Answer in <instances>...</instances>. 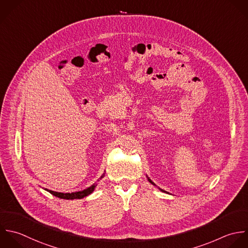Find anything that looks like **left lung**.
Wrapping results in <instances>:
<instances>
[{
    "mask_svg": "<svg viewBox=\"0 0 248 248\" xmlns=\"http://www.w3.org/2000/svg\"><path fill=\"white\" fill-rule=\"evenodd\" d=\"M147 178H148V181H149V182H150L152 185L155 186V183H154V182H153V181H152V180H151L149 177H147ZM158 188H159V187H158ZM159 190H161L162 192H165V193H168V194H169V192H167V191H165V190H163V189H161V188H159Z\"/></svg>",
    "mask_w": 248,
    "mask_h": 248,
    "instance_id": "left-lung-1",
    "label": "left lung"
}]
</instances>
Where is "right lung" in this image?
<instances>
[{"label": "right lung", "instance_id": "obj_1", "mask_svg": "<svg viewBox=\"0 0 248 248\" xmlns=\"http://www.w3.org/2000/svg\"><path fill=\"white\" fill-rule=\"evenodd\" d=\"M104 177V174L100 177V179H102ZM97 185L96 184H93V186H91L90 187L82 190V191H77V192H71V193H62V192H56V191H52V190H49V189H46V191L50 192L52 195L58 197V198H61V199H65V200H73V199H82L88 195H90L91 193L93 192L95 186Z\"/></svg>", "mask_w": 248, "mask_h": 248}]
</instances>
